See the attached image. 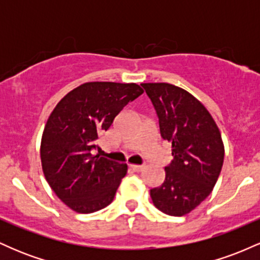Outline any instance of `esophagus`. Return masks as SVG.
<instances>
[{"instance_id":"34e87169","label":"esophagus","mask_w":260,"mask_h":260,"mask_svg":"<svg viewBox=\"0 0 260 260\" xmlns=\"http://www.w3.org/2000/svg\"><path fill=\"white\" fill-rule=\"evenodd\" d=\"M129 168L134 172H140V171H143V170H144L145 166L144 165H131Z\"/></svg>"}]
</instances>
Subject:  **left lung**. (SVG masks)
<instances>
[{"instance_id": "obj_1", "label": "left lung", "mask_w": 260, "mask_h": 260, "mask_svg": "<svg viewBox=\"0 0 260 260\" xmlns=\"http://www.w3.org/2000/svg\"><path fill=\"white\" fill-rule=\"evenodd\" d=\"M174 160L165 181L150 189L154 205L171 216L190 213L210 194L223 164V143L211 115L192 94L169 83H143Z\"/></svg>"}]
</instances>
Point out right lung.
<instances>
[{"mask_svg":"<svg viewBox=\"0 0 260 260\" xmlns=\"http://www.w3.org/2000/svg\"><path fill=\"white\" fill-rule=\"evenodd\" d=\"M142 94L134 83L90 82L68 92L53 109L41 138V165L47 183L72 210L94 213L113 201L127 165L92 150L122 109Z\"/></svg>","mask_w":260,"mask_h":260,"instance_id":"right-lung-1","label":"right lung"}]
</instances>
